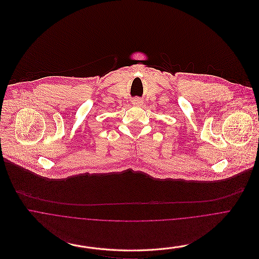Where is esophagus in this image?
I'll use <instances>...</instances> for the list:
<instances>
[{
  "label": "esophagus",
  "mask_w": 259,
  "mask_h": 259,
  "mask_svg": "<svg viewBox=\"0 0 259 259\" xmlns=\"http://www.w3.org/2000/svg\"><path fill=\"white\" fill-rule=\"evenodd\" d=\"M132 102H133L134 105H140L141 103H142V100L140 98H134Z\"/></svg>",
  "instance_id": "1"
}]
</instances>
